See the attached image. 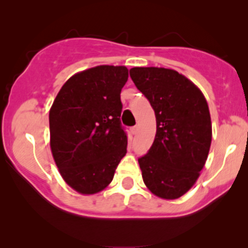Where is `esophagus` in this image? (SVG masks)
<instances>
[{"mask_svg":"<svg viewBox=\"0 0 248 248\" xmlns=\"http://www.w3.org/2000/svg\"><path fill=\"white\" fill-rule=\"evenodd\" d=\"M131 132H132V134H133V136H136V134L138 133V126L132 127V128H131Z\"/></svg>","mask_w":248,"mask_h":248,"instance_id":"esophagus-1","label":"esophagus"}]
</instances>
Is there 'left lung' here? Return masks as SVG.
Here are the masks:
<instances>
[{
	"label": "left lung",
	"instance_id": "8db88e82",
	"mask_svg": "<svg viewBox=\"0 0 248 248\" xmlns=\"http://www.w3.org/2000/svg\"><path fill=\"white\" fill-rule=\"evenodd\" d=\"M129 76L156 115L154 144L138 158L144 184L159 198L177 199L196 184L209 155L207 102L191 80L174 69L134 67Z\"/></svg>",
	"mask_w": 248,
	"mask_h": 248
}]
</instances>
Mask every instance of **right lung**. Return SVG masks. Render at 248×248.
Returning a JSON list of instances; mask_svg holds the SVG:
<instances>
[{
    "mask_svg": "<svg viewBox=\"0 0 248 248\" xmlns=\"http://www.w3.org/2000/svg\"><path fill=\"white\" fill-rule=\"evenodd\" d=\"M124 66H97L69 78L49 112L50 147L60 174L81 194L103 191L127 152L121 126Z\"/></svg>",
    "mask_w": 248,
    "mask_h": 248,
    "instance_id": "right-lung-1",
    "label": "right lung"
}]
</instances>
